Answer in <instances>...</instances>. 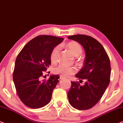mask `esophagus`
<instances>
[{"instance_id":"1","label":"esophagus","mask_w":123,"mask_h":123,"mask_svg":"<svg viewBox=\"0 0 123 123\" xmlns=\"http://www.w3.org/2000/svg\"><path fill=\"white\" fill-rule=\"evenodd\" d=\"M60 80H63V79H65V77H64L63 76H62V75H60Z\"/></svg>"}]
</instances>
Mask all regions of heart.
I'll return each instance as SVG.
<instances>
[{"label":"heart","mask_w":123,"mask_h":123,"mask_svg":"<svg viewBox=\"0 0 123 123\" xmlns=\"http://www.w3.org/2000/svg\"><path fill=\"white\" fill-rule=\"evenodd\" d=\"M67 47L74 56H78L81 54L82 52V47L77 42H69L67 44ZM59 52V48L58 46L55 47L51 51L50 54V60L52 63L55 64L58 62ZM53 72L54 73L60 74L63 77H68L69 75L74 74L76 72V69L74 67L60 64L53 69Z\"/></svg>","instance_id":"heart-1"}]
</instances>
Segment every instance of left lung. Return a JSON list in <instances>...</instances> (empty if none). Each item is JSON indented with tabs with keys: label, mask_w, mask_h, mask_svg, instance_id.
<instances>
[{
	"label": "left lung",
	"mask_w": 123,
	"mask_h": 123,
	"mask_svg": "<svg viewBox=\"0 0 123 123\" xmlns=\"http://www.w3.org/2000/svg\"><path fill=\"white\" fill-rule=\"evenodd\" d=\"M68 38L80 43L85 50L83 66L75 77L79 82H71L68 92L70 105L80 110L93 107L101 98L110 83L111 67L109 58L105 49L98 41L85 35L68 36Z\"/></svg>",
	"instance_id": "left-lung-1"
}]
</instances>
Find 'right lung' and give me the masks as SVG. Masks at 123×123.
<instances>
[{
    "label": "right lung",
    "mask_w": 123,
    "mask_h": 123,
    "mask_svg": "<svg viewBox=\"0 0 123 123\" xmlns=\"http://www.w3.org/2000/svg\"><path fill=\"white\" fill-rule=\"evenodd\" d=\"M63 40L53 36L40 35L28 42L17 57L13 80L18 96L27 106L41 108L51 101L60 77L50 75L46 81L41 80V77L51 64V51Z\"/></svg>",
    "instance_id": "1"
}]
</instances>
